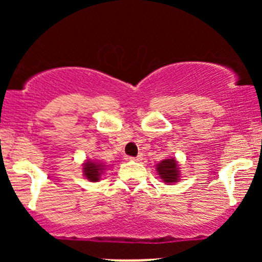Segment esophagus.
I'll use <instances>...</instances> for the list:
<instances>
[{
    "label": "esophagus",
    "mask_w": 262,
    "mask_h": 262,
    "mask_svg": "<svg viewBox=\"0 0 262 262\" xmlns=\"http://www.w3.org/2000/svg\"><path fill=\"white\" fill-rule=\"evenodd\" d=\"M129 159H130V160H134V161H141V160H143V156L138 155L137 158H129Z\"/></svg>",
    "instance_id": "esophagus-1"
}]
</instances>
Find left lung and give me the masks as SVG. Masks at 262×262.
I'll use <instances>...</instances> for the list:
<instances>
[{
  "label": "left lung",
  "instance_id": "left-lung-1",
  "mask_svg": "<svg viewBox=\"0 0 262 262\" xmlns=\"http://www.w3.org/2000/svg\"><path fill=\"white\" fill-rule=\"evenodd\" d=\"M158 175L166 185H172L180 181L181 179V171H180L179 161L175 158L164 159L156 165Z\"/></svg>",
  "mask_w": 262,
  "mask_h": 262
}]
</instances>
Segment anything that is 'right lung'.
<instances>
[{"mask_svg": "<svg viewBox=\"0 0 262 262\" xmlns=\"http://www.w3.org/2000/svg\"><path fill=\"white\" fill-rule=\"evenodd\" d=\"M107 167L108 166L104 165V162L87 159V160H85V162L82 164V173L89 181L98 182Z\"/></svg>", "mask_w": 262, "mask_h": 262, "instance_id": "add662e5", "label": "right lung"}]
</instances>
